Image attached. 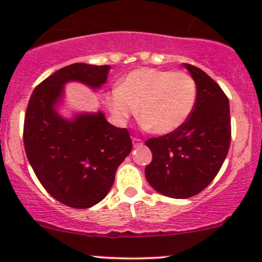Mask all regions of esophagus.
I'll use <instances>...</instances> for the list:
<instances>
[{
  "mask_svg": "<svg viewBox=\"0 0 262 262\" xmlns=\"http://www.w3.org/2000/svg\"><path fill=\"white\" fill-rule=\"evenodd\" d=\"M143 145V140L140 138H133V146L134 148H139V146Z\"/></svg>",
  "mask_w": 262,
  "mask_h": 262,
  "instance_id": "obj_1",
  "label": "esophagus"
}]
</instances>
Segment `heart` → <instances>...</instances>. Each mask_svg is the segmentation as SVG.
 <instances>
[{"instance_id":"b5f03b06","label":"heart","mask_w":262,"mask_h":262,"mask_svg":"<svg viewBox=\"0 0 262 262\" xmlns=\"http://www.w3.org/2000/svg\"><path fill=\"white\" fill-rule=\"evenodd\" d=\"M196 100L197 86L189 74L143 68L123 77L118 90L111 92L108 107L118 123L135 116L139 107L144 124L167 134L187 121Z\"/></svg>"}]
</instances>
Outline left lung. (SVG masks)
I'll use <instances>...</instances> for the list:
<instances>
[{"label": "left lung", "mask_w": 262, "mask_h": 262, "mask_svg": "<svg viewBox=\"0 0 262 262\" xmlns=\"http://www.w3.org/2000/svg\"><path fill=\"white\" fill-rule=\"evenodd\" d=\"M197 86L193 112L180 128L145 141L152 160L145 177L159 193L171 198L196 196L214 180L227 158L231 127L229 100L204 71L183 64Z\"/></svg>", "instance_id": "left-lung-1"}]
</instances>
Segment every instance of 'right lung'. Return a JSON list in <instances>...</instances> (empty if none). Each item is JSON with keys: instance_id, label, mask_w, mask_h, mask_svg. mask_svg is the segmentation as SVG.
<instances>
[{"instance_id": "obj_1", "label": "right lung", "mask_w": 262, "mask_h": 262, "mask_svg": "<svg viewBox=\"0 0 262 262\" xmlns=\"http://www.w3.org/2000/svg\"><path fill=\"white\" fill-rule=\"evenodd\" d=\"M110 69L83 62L65 66L35 87L27 106L23 141L29 164L48 193L73 208H90L107 196L117 169L132 151V139L102 112L65 119L55 107L66 82L97 90Z\"/></svg>"}]
</instances>
